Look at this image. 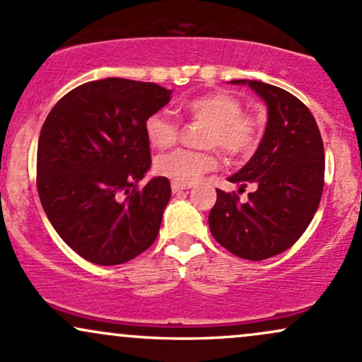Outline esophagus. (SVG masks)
Returning a JSON list of instances; mask_svg holds the SVG:
<instances>
[{
	"label": "esophagus",
	"mask_w": 362,
	"mask_h": 362,
	"mask_svg": "<svg viewBox=\"0 0 362 362\" xmlns=\"http://www.w3.org/2000/svg\"><path fill=\"white\" fill-rule=\"evenodd\" d=\"M192 185H182V184H175V182H172V192L177 194V192H182V190H189Z\"/></svg>",
	"instance_id": "obj_1"
}]
</instances>
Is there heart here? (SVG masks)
<instances>
[{"label": "heart", "mask_w": 362, "mask_h": 362, "mask_svg": "<svg viewBox=\"0 0 362 362\" xmlns=\"http://www.w3.org/2000/svg\"><path fill=\"white\" fill-rule=\"evenodd\" d=\"M190 117L207 124L202 144L219 146L228 156H248L260 139V124L252 115L242 114V103L226 91H211L184 103ZM144 132L153 148L167 149L178 138L177 122L165 112H155L144 122ZM218 158L213 151H187L177 149L160 156L155 170L175 184L190 185L206 172L216 168Z\"/></svg>", "instance_id": "heart-1"}]
</instances>
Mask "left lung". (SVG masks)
<instances>
[{"label": "left lung", "mask_w": 362, "mask_h": 362, "mask_svg": "<svg viewBox=\"0 0 362 362\" xmlns=\"http://www.w3.org/2000/svg\"><path fill=\"white\" fill-rule=\"evenodd\" d=\"M247 85L267 107V124L259 148L231 184L253 187L247 202L216 189L209 213L214 240L240 259L265 260L300 240L317 213L325 175V153L318 126L303 102L279 86L255 80Z\"/></svg>", "instance_id": "left-lung-1"}]
</instances>
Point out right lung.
<instances>
[{
	"label": "right lung",
	"mask_w": 362,
	"mask_h": 362,
	"mask_svg": "<svg viewBox=\"0 0 362 362\" xmlns=\"http://www.w3.org/2000/svg\"><path fill=\"white\" fill-rule=\"evenodd\" d=\"M170 98L172 90L156 83L105 78L69 91L45 119L37 148L40 202L57 235L91 264L132 260L160 233L168 178L136 185L151 168L144 122Z\"/></svg>",
	"instance_id": "1"
}]
</instances>
